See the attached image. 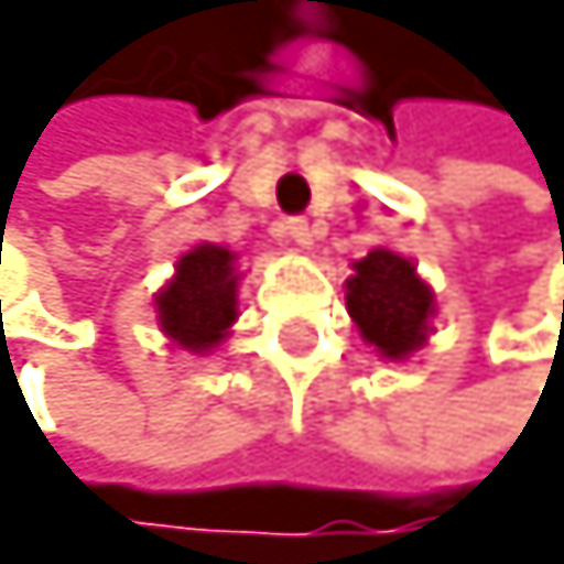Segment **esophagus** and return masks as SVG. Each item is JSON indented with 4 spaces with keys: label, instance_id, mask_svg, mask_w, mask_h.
Masks as SVG:
<instances>
[{
    "label": "esophagus",
    "instance_id": "1",
    "mask_svg": "<svg viewBox=\"0 0 564 564\" xmlns=\"http://www.w3.org/2000/svg\"><path fill=\"white\" fill-rule=\"evenodd\" d=\"M284 229H288V237L295 240L299 247H310L313 243V226H310V218H288L284 221Z\"/></svg>",
    "mask_w": 564,
    "mask_h": 564
}]
</instances>
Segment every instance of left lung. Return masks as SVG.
I'll list each match as a JSON object with an SVG mask.
<instances>
[{
	"label": "left lung",
	"instance_id": "obj_1",
	"mask_svg": "<svg viewBox=\"0 0 564 564\" xmlns=\"http://www.w3.org/2000/svg\"><path fill=\"white\" fill-rule=\"evenodd\" d=\"M354 269L357 273L346 280V306L360 335L387 357H404L423 346L434 295L415 276V265L379 247Z\"/></svg>",
	"mask_w": 564,
	"mask_h": 564
}]
</instances>
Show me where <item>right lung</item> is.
<instances>
[{
  "label": "right lung",
  "instance_id": "right-lung-1",
  "mask_svg": "<svg viewBox=\"0 0 564 564\" xmlns=\"http://www.w3.org/2000/svg\"><path fill=\"white\" fill-rule=\"evenodd\" d=\"M163 332L185 349H210L237 321V273L226 247L199 243L182 262L174 280L156 299Z\"/></svg>",
  "mask_w": 564,
  "mask_h": 564
}]
</instances>
